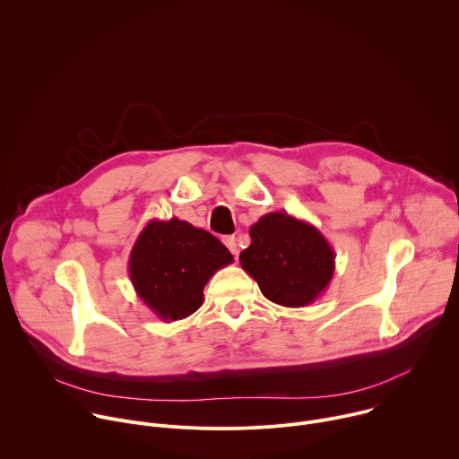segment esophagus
Instances as JSON below:
<instances>
[{
	"label": "esophagus",
	"mask_w": 459,
	"mask_h": 459,
	"mask_svg": "<svg viewBox=\"0 0 459 459\" xmlns=\"http://www.w3.org/2000/svg\"><path fill=\"white\" fill-rule=\"evenodd\" d=\"M222 242H224V246L235 255V256H238V244H237V238L233 237V235H228V237H224L222 238Z\"/></svg>",
	"instance_id": "1"
}]
</instances>
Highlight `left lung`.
<instances>
[{
    "mask_svg": "<svg viewBox=\"0 0 459 459\" xmlns=\"http://www.w3.org/2000/svg\"><path fill=\"white\" fill-rule=\"evenodd\" d=\"M249 237L251 244L240 253V265L269 301L307 307L330 285L335 253L310 222L271 212L251 226Z\"/></svg>",
    "mask_w": 459,
    "mask_h": 459,
    "instance_id": "obj_1",
    "label": "left lung"
}]
</instances>
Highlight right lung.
I'll return each mask as SVG.
<instances>
[{
	"label": "right lung",
	"instance_id": "right-lung-1",
	"mask_svg": "<svg viewBox=\"0 0 459 459\" xmlns=\"http://www.w3.org/2000/svg\"><path fill=\"white\" fill-rule=\"evenodd\" d=\"M233 262L212 233L186 221L152 219L129 255V276L138 298L161 319L178 321L203 305L210 278Z\"/></svg>",
	"mask_w": 459,
	"mask_h": 459
}]
</instances>
